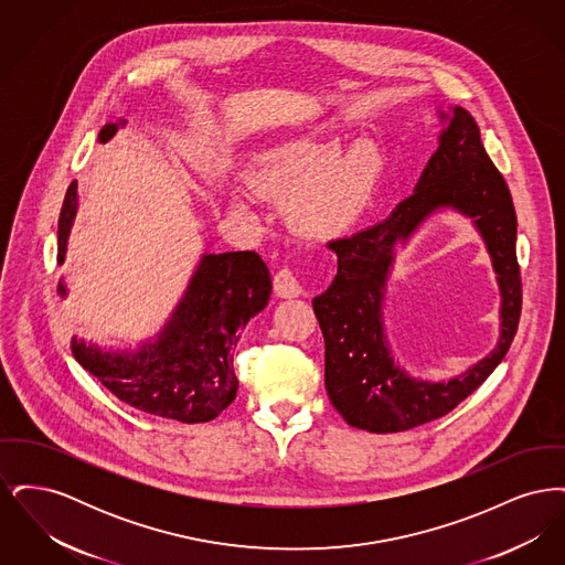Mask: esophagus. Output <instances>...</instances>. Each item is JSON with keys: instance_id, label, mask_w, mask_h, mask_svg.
I'll list each match as a JSON object with an SVG mask.
<instances>
[{"instance_id": "obj_1", "label": "esophagus", "mask_w": 565, "mask_h": 565, "mask_svg": "<svg viewBox=\"0 0 565 565\" xmlns=\"http://www.w3.org/2000/svg\"><path fill=\"white\" fill-rule=\"evenodd\" d=\"M273 290L279 298H296L302 295V288L298 284L292 270L281 269L273 277Z\"/></svg>"}]
</instances>
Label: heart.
Returning a JSON list of instances; mask_svg holds the SVG:
<instances>
[{
    "label": "heart",
    "mask_w": 565,
    "mask_h": 565,
    "mask_svg": "<svg viewBox=\"0 0 565 565\" xmlns=\"http://www.w3.org/2000/svg\"><path fill=\"white\" fill-rule=\"evenodd\" d=\"M385 154L373 139L345 141L334 135H290L252 152L245 182L270 201H286V224L309 242L345 235L375 199ZM235 214L252 210L242 190H231Z\"/></svg>",
    "instance_id": "1"
}]
</instances>
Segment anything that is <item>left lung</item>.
I'll list each match as a JSON object with an SVG mask.
<instances>
[{
  "label": "left lung",
  "instance_id": "1",
  "mask_svg": "<svg viewBox=\"0 0 565 565\" xmlns=\"http://www.w3.org/2000/svg\"><path fill=\"white\" fill-rule=\"evenodd\" d=\"M436 114L443 125L438 148L413 194L383 222L328 243L339 269L328 290L313 298L326 343V392L343 419L360 430H408L454 411L502 362L521 316L511 190L487 157L475 118L463 108H438ZM445 209L470 216L484 239L501 288V337L468 372L428 382L406 374L393 358L382 309L397 247Z\"/></svg>",
  "mask_w": 565,
  "mask_h": 565
}]
</instances>
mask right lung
<instances>
[{"mask_svg": "<svg viewBox=\"0 0 565 565\" xmlns=\"http://www.w3.org/2000/svg\"><path fill=\"white\" fill-rule=\"evenodd\" d=\"M127 120L108 122L99 141H109ZM78 212V184L67 189L58 217V265L65 260L70 231ZM58 295L67 286L58 281ZM270 298V275L256 252L203 254L186 292L157 337L137 350H111L72 337V353L84 371L137 411L182 422L215 419L235 401L239 381L233 351L242 330Z\"/></svg>", "mask_w": 565, "mask_h": 565, "instance_id": "add662e5", "label": "right lung"}]
</instances>
